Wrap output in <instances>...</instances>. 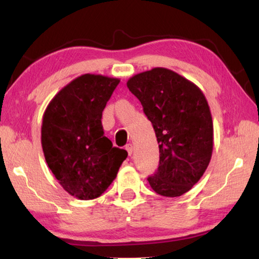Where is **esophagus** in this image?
Returning <instances> with one entry per match:
<instances>
[{
    "instance_id": "esophagus-1",
    "label": "esophagus",
    "mask_w": 259,
    "mask_h": 259,
    "mask_svg": "<svg viewBox=\"0 0 259 259\" xmlns=\"http://www.w3.org/2000/svg\"><path fill=\"white\" fill-rule=\"evenodd\" d=\"M125 150H126V152H128L129 156L133 155V153H134V146H133V144H128V145L125 146Z\"/></svg>"
}]
</instances>
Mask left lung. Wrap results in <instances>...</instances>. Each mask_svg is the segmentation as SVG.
<instances>
[{
	"instance_id": "left-lung-1",
	"label": "left lung",
	"mask_w": 259,
	"mask_h": 259,
	"mask_svg": "<svg viewBox=\"0 0 259 259\" xmlns=\"http://www.w3.org/2000/svg\"><path fill=\"white\" fill-rule=\"evenodd\" d=\"M126 87L142 103L159 143V168L148 183L162 196L183 195L203 176L212 155L207 99L198 85L163 67L136 74Z\"/></svg>"
}]
</instances>
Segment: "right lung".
Wrapping results in <instances>:
<instances>
[{"label":"right lung","mask_w":259,"mask_h":259,"mask_svg":"<svg viewBox=\"0 0 259 259\" xmlns=\"http://www.w3.org/2000/svg\"><path fill=\"white\" fill-rule=\"evenodd\" d=\"M116 77L83 74L64 87L43 114L41 143L61 187L74 198L93 200L107 190L128 152L104 136L102 115Z\"/></svg>","instance_id":"obj_1"}]
</instances>
